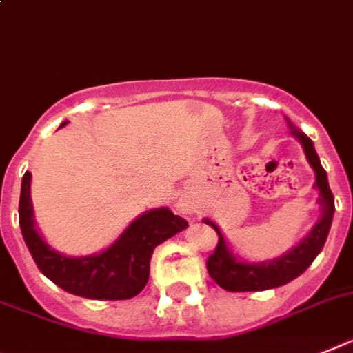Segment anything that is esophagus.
Instances as JSON below:
<instances>
[{
  "instance_id": "obj_1",
  "label": "esophagus",
  "mask_w": 353,
  "mask_h": 353,
  "mask_svg": "<svg viewBox=\"0 0 353 353\" xmlns=\"http://www.w3.org/2000/svg\"><path fill=\"white\" fill-rule=\"evenodd\" d=\"M180 209H182V211H189V208H188V203H180Z\"/></svg>"
}]
</instances>
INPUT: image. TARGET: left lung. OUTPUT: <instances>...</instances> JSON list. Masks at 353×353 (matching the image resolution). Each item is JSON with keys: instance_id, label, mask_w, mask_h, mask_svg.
<instances>
[{"instance_id": "obj_1", "label": "left lung", "mask_w": 353, "mask_h": 353, "mask_svg": "<svg viewBox=\"0 0 353 353\" xmlns=\"http://www.w3.org/2000/svg\"><path fill=\"white\" fill-rule=\"evenodd\" d=\"M288 126L292 128V135L298 137V141L301 142L308 164L312 165V170L316 171L314 188L319 191L317 203L321 209V216L312 227V231L308 232L301 240V243H298L292 250H288L287 254L279 256L276 260L260 261V263H247V261L238 260L227 245L220 227L205 218L203 222L218 232L216 249L208 258V272L220 287L229 290V292H258V290L287 285L288 281L298 278L310 267V263L316 260V256L321 252L323 245L327 241L332 218H334V211H336L334 194H332L330 185H328L327 171L323 170L312 141L305 133L296 130L290 122H288Z\"/></svg>"}]
</instances>
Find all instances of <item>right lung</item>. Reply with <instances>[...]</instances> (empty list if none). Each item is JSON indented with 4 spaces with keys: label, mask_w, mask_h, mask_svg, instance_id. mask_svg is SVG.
<instances>
[{
    "label": "right lung",
    "mask_w": 353,
    "mask_h": 353,
    "mask_svg": "<svg viewBox=\"0 0 353 353\" xmlns=\"http://www.w3.org/2000/svg\"><path fill=\"white\" fill-rule=\"evenodd\" d=\"M63 122L61 126H65ZM26 171L19 196V227L37 269L63 290L88 299L135 298L148 283L153 250L183 231L188 222L168 208L151 209L130 223L113 245L92 256H65L52 249L37 232Z\"/></svg>",
    "instance_id": "1"
}]
</instances>
